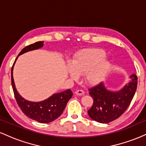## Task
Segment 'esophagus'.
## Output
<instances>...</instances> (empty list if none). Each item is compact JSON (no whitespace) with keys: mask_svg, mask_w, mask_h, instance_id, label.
Listing matches in <instances>:
<instances>
[{"mask_svg":"<svg viewBox=\"0 0 146 146\" xmlns=\"http://www.w3.org/2000/svg\"><path fill=\"white\" fill-rule=\"evenodd\" d=\"M75 94L77 95H82L84 94V91L82 90H77L76 91H75Z\"/></svg>","mask_w":146,"mask_h":146,"instance_id":"esophagus-1","label":"esophagus"}]
</instances>
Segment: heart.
<instances>
[{
    "instance_id": "b5f03b06",
    "label": "heart",
    "mask_w": 146,
    "mask_h": 146,
    "mask_svg": "<svg viewBox=\"0 0 146 146\" xmlns=\"http://www.w3.org/2000/svg\"><path fill=\"white\" fill-rule=\"evenodd\" d=\"M106 52L100 48L82 51L72 60V66L68 68V73L72 80H77L78 75L84 74L88 84L96 85L100 83L109 71L110 62L106 59Z\"/></svg>"
}]
</instances>
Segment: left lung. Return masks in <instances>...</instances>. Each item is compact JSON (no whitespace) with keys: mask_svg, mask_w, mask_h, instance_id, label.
Segmentation results:
<instances>
[{"mask_svg":"<svg viewBox=\"0 0 146 146\" xmlns=\"http://www.w3.org/2000/svg\"><path fill=\"white\" fill-rule=\"evenodd\" d=\"M130 78L129 82L117 91L107 89L104 82L90 88L93 104L88 110V116L102 123H108L121 116L128 108L137 90V75L132 74Z\"/></svg>","mask_w":146,"mask_h":146,"instance_id":"obj_1","label":"left lung"}]
</instances>
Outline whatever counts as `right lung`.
<instances>
[{
  "mask_svg": "<svg viewBox=\"0 0 146 146\" xmlns=\"http://www.w3.org/2000/svg\"><path fill=\"white\" fill-rule=\"evenodd\" d=\"M43 43L44 41L36 42L32 44L27 46L20 52L18 56L28 51L40 48L44 45ZM18 57L11 68V86L18 106L23 113L31 119L36 120L38 122L42 123H49L54 121L63 113L68 100L73 96V93L71 90L68 89L61 93H54L48 99L41 102H30L25 100L16 90L13 78L14 66Z\"/></svg>",
  "mask_w": 146,
  "mask_h": 146,
  "instance_id": "right-lung-1",
  "label": "right lung"
}]
</instances>
